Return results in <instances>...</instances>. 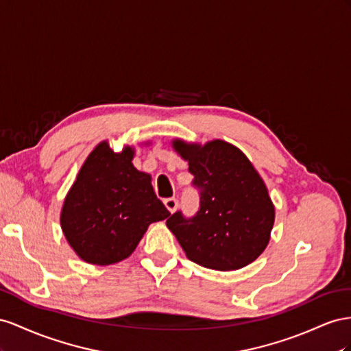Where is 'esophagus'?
Masks as SVG:
<instances>
[{
  "mask_svg": "<svg viewBox=\"0 0 351 351\" xmlns=\"http://www.w3.org/2000/svg\"><path fill=\"white\" fill-rule=\"evenodd\" d=\"M178 199L175 198V197H170V198H166L165 199V206L167 207V210H169V212L170 213H173L175 212V210L178 208Z\"/></svg>",
  "mask_w": 351,
  "mask_h": 351,
  "instance_id": "1",
  "label": "esophagus"
}]
</instances>
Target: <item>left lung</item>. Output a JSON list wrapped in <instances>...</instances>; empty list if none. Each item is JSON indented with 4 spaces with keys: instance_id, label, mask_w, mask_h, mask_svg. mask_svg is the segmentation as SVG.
<instances>
[{
    "instance_id": "8db88e82",
    "label": "left lung",
    "mask_w": 351,
    "mask_h": 351,
    "mask_svg": "<svg viewBox=\"0 0 351 351\" xmlns=\"http://www.w3.org/2000/svg\"><path fill=\"white\" fill-rule=\"evenodd\" d=\"M188 160L198 189V212L170 215L166 225L191 262L216 270L241 269L263 253L275 208L263 179L245 154L225 141L206 145L173 141Z\"/></svg>"
}]
</instances>
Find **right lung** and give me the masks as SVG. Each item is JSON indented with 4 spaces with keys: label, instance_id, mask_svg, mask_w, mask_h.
Listing matches in <instances>:
<instances>
[{
    "label": "right lung",
    "instance_id": "obj_1",
    "mask_svg": "<svg viewBox=\"0 0 351 351\" xmlns=\"http://www.w3.org/2000/svg\"><path fill=\"white\" fill-rule=\"evenodd\" d=\"M134 149L95 147L79 170L62 208V229L76 254L93 265H112L132 254L149 223L169 210L157 198L152 176L132 165Z\"/></svg>",
    "mask_w": 351,
    "mask_h": 351
}]
</instances>
